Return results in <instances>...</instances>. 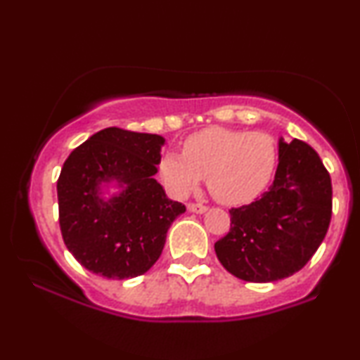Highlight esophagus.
Here are the masks:
<instances>
[{
    "instance_id": "obj_1",
    "label": "esophagus",
    "mask_w": 360,
    "mask_h": 360,
    "mask_svg": "<svg viewBox=\"0 0 360 360\" xmlns=\"http://www.w3.org/2000/svg\"><path fill=\"white\" fill-rule=\"evenodd\" d=\"M186 210L191 213H205L207 212V207H205V205H200V203H188L186 205Z\"/></svg>"
}]
</instances>
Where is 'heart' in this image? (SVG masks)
<instances>
[{"label": "heart", "instance_id": "1", "mask_svg": "<svg viewBox=\"0 0 360 360\" xmlns=\"http://www.w3.org/2000/svg\"><path fill=\"white\" fill-rule=\"evenodd\" d=\"M276 143L264 132L207 127L184 142V153L167 150L158 175L176 198H185L207 176L210 193L225 205H243L258 197L276 165Z\"/></svg>", "mask_w": 360, "mask_h": 360}]
</instances>
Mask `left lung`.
<instances>
[{
	"mask_svg": "<svg viewBox=\"0 0 360 360\" xmlns=\"http://www.w3.org/2000/svg\"><path fill=\"white\" fill-rule=\"evenodd\" d=\"M231 226L214 253L233 276L273 283L297 273L328 233L333 185L314 148L294 139L278 142L271 186L253 203L231 208Z\"/></svg>",
	"mask_w": 360,
	"mask_h": 360,
	"instance_id": "1",
	"label": "left lung"
}]
</instances>
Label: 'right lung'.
Segmentation results:
<instances>
[{
    "label": "right lung",
    "instance_id": "obj_1",
    "mask_svg": "<svg viewBox=\"0 0 360 360\" xmlns=\"http://www.w3.org/2000/svg\"><path fill=\"white\" fill-rule=\"evenodd\" d=\"M165 139L109 127L74 148L58 179L59 226L74 258L109 279L147 273L185 205L155 180ZM118 191L104 198L105 186Z\"/></svg>",
    "mask_w": 360,
    "mask_h": 360
}]
</instances>
